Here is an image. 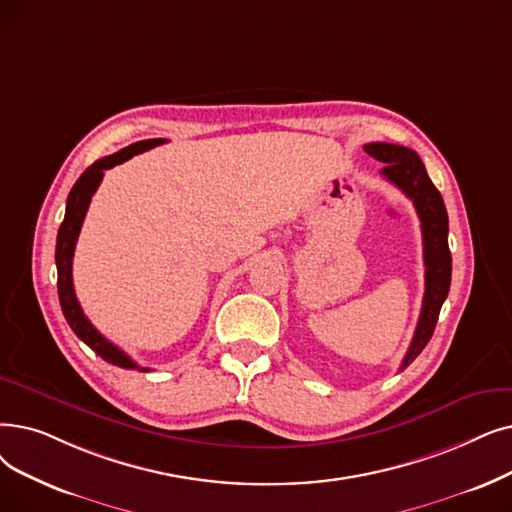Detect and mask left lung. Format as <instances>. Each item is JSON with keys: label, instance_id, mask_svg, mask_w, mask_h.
Listing matches in <instances>:
<instances>
[{"label": "left lung", "instance_id": "8db88e82", "mask_svg": "<svg viewBox=\"0 0 512 512\" xmlns=\"http://www.w3.org/2000/svg\"><path fill=\"white\" fill-rule=\"evenodd\" d=\"M364 150L372 159L385 163L381 171L383 177H387L391 184H395L410 198L420 217L422 257H425V297H422L414 339L402 366H399V370H404L431 341L439 309L450 291L452 255L448 247V211L439 190L433 186L425 165H422L414 150L387 142L366 144Z\"/></svg>", "mask_w": 512, "mask_h": 512}]
</instances>
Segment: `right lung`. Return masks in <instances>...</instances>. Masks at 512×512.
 <instances>
[{
  "label": "right lung",
  "mask_w": 512,
  "mask_h": 512,
  "mask_svg": "<svg viewBox=\"0 0 512 512\" xmlns=\"http://www.w3.org/2000/svg\"><path fill=\"white\" fill-rule=\"evenodd\" d=\"M167 140L163 138H154V140H142L131 144L110 157H104L100 161H96L94 165L87 167L79 180L75 182V186L69 192V198H66V213H64V221L60 224L58 230V238H56V268H58V299H60V307L62 314L69 322V326L73 328L75 335L90 347L94 349L102 360H106L108 364H115L119 368H138L140 372H150V368H142L136 362H133L125 351H121L117 345L110 343L108 339H104L100 332L92 326V322L85 318L83 309L77 301L75 288H73V253H75V244L83 226V219L87 213V207H90V201L94 192L98 190L102 175L106 169L115 167L125 163L127 159H131L133 154H140L144 150H150L154 146H161Z\"/></svg>",
  "instance_id": "1"
}]
</instances>
